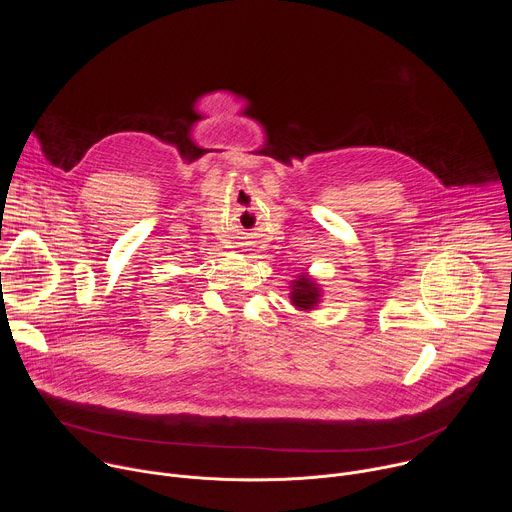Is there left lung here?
I'll use <instances>...</instances> for the list:
<instances>
[{"instance_id": "8db88e82", "label": "left lung", "mask_w": 512, "mask_h": 512, "mask_svg": "<svg viewBox=\"0 0 512 512\" xmlns=\"http://www.w3.org/2000/svg\"><path fill=\"white\" fill-rule=\"evenodd\" d=\"M320 294L322 291H320L318 283L312 277H308L306 273L298 275V279L291 281L289 300L300 310H314L320 302Z\"/></svg>"}]
</instances>
